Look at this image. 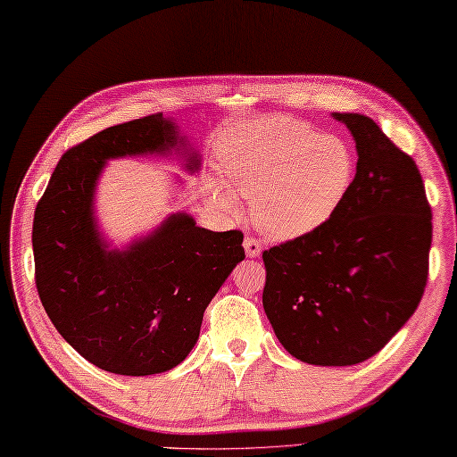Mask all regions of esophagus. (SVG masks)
<instances>
[{"label": "esophagus", "instance_id": "obj_1", "mask_svg": "<svg viewBox=\"0 0 457 457\" xmlns=\"http://www.w3.org/2000/svg\"><path fill=\"white\" fill-rule=\"evenodd\" d=\"M245 250H246V256L254 258V256H260V253H262V245H260L258 238L246 237L245 238Z\"/></svg>", "mask_w": 457, "mask_h": 457}]
</instances>
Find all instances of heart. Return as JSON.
<instances>
[{
    "mask_svg": "<svg viewBox=\"0 0 457 457\" xmlns=\"http://www.w3.org/2000/svg\"><path fill=\"white\" fill-rule=\"evenodd\" d=\"M228 185L253 199L254 225L266 237L294 240L328 222L351 187L355 162L343 139L320 134L302 120H268L225 154ZM228 212L238 201L227 185L211 187Z\"/></svg>",
    "mask_w": 457,
    "mask_h": 457,
    "instance_id": "1",
    "label": "heart"
}]
</instances>
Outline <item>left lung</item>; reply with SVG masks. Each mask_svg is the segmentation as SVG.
<instances>
[{
	"mask_svg": "<svg viewBox=\"0 0 457 457\" xmlns=\"http://www.w3.org/2000/svg\"><path fill=\"white\" fill-rule=\"evenodd\" d=\"M333 118L355 137V179L323 227L264 250L262 303L290 355L347 367L377 355L420 303L432 209L412 157L369 116Z\"/></svg>",
	"mask_w": 457,
	"mask_h": 457,
	"instance_id": "obj_1",
	"label": "left lung"
}]
</instances>
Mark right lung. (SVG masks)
I'll use <instances>...</instances> for the list:
<instances>
[{"instance_id":"obj_1","label":"right lung","mask_w":457,"mask_h":457,"mask_svg":"<svg viewBox=\"0 0 457 457\" xmlns=\"http://www.w3.org/2000/svg\"><path fill=\"white\" fill-rule=\"evenodd\" d=\"M175 144L162 112L102 129L62 154L35 209V286L45 312L74 351L116 375L179 365L212 295L245 260L240 230L212 232L189 215L167 219L124 253L106 250L92 219L102 165Z\"/></svg>"}]
</instances>
